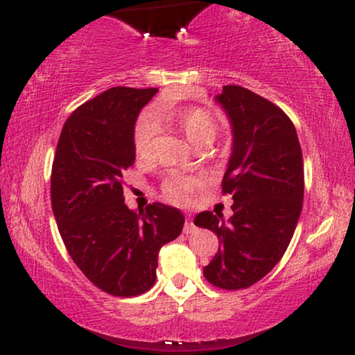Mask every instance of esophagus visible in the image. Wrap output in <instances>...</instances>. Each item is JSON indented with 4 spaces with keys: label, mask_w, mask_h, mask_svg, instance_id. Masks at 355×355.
<instances>
[{
    "label": "esophagus",
    "mask_w": 355,
    "mask_h": 355,
    "mask_svg": "<svg viewBox=\"0 0 355 355\" xmlns=\"http://www.w3.org/2000/svg\"><path fill=\"white\" fill-rule=\"evenodd\" d=\"M196 225H193L192 221H187L186 225H184V234H192V232H196Z\"/></svg>",
    "instance_id": "34e87169"
}]
</instances>
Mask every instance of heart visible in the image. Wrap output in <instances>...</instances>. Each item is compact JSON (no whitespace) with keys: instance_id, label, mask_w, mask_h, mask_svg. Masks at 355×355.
I'll return each instance as SVG.
<instances>
[{"instance_id":"b5f03b06","label":"heart","mask_w":355,"mask_h":355,"mask_svg":"<svg viewBox=\"0 0 355 355\" xmlns=\"http://www.w3.org/2000/svg\"><path fill=\"white\" fill-rule=\"evenodd\" d=\"M169 121V123L181 129L189 142L198 145L205 140H213L216 135L218 124L208 111L189 106L179 110H157L152 116L144 114L137 121L134 129V150L139 158H148L153 152L155 137L158 134V123ZM200 181L196 176L174 173L163 181V193L169 200L178 203H186L198 187Z\"/></svg>"}]
</instances>
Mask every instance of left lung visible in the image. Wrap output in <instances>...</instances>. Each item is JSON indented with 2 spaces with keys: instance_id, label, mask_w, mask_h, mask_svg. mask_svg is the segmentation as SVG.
Returning a JSON list of instances; mask_svg holds the SVG:
<instances>
[{
  "instance_id": "1",
  "label": "left lung",
  "mask_w": 355,
  "mask_h": 355,
  "mask_svg": "<svg viewBox=\"0 0 355 355\" xmlns=\"http://www.w3.org/2000/svg\"><path fill=\"white\" fill-rule=\"evenodd\" d=\"M230 119L232 152L223 193L232 216L202 211L196 226L215 232L220 249L203 268L208 283L244 289L275 268L288 249L304 200V162L295 128L286 113L239 85L215 96Z\"/></svg>"
}]
</instances>
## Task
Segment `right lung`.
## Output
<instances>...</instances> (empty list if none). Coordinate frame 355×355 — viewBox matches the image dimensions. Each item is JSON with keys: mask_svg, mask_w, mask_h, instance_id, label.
Wrapping results in <instances>:
<instances>
[{"mask_svg": "<svg viewBox=\"0 0 355 355\" xmlns=\"http://www.w3.org/2000/svg\"><path fill=\"white\" fill-rule=\"evenodd\" d=\"M158 89L113 87L62 125L51 169V207L71 259L96 288L134 297L157 279L158 252L184 226L178 208L129 210L123 174L135 162L134 129Z\"/></svg>", "mask_w": 355, "mask_h": 355, "instance_id": "1", "label": "right lung"}]
</instances>
